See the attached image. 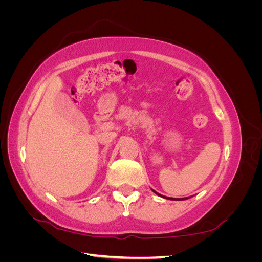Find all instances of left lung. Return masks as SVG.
I'll use <instances>...</instances> for the list:
<instances>
[{"label":"left lung","mask_w":262,"mask_h":262,"mask_svg":"<svg viewBox=\"0 0 262 262\" xmlns=\"http://www.w3.org/2000/svg\"><path fill=\"white\" fill-rule=\"evenodd\" d=\"M154 191V190H153ZM157 195H160V196H162V198H164V199H168V200H176V201H181V200H186V199H188V198H168V196H165V195H162V194H160V193H157L156 191H154Z\"/></svg>","instance_id":"8db88e82"}]
</instances>
